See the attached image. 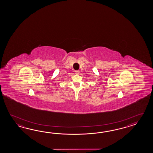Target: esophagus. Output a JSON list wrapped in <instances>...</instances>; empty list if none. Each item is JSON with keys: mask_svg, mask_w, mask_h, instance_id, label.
I'll use <instances>...</instances> for the list:
<instances>
[{"mask_svg": "<svg viewBox=\"0 0 153 153\" xmlns=\"http://www.w3.org/2000/svg\"><path fill=\"white\" fill-rule=\"evenodd\" d=\"M75 74H79V71H75Z\"/></svg>", "mask_w": 153, "mask_h": 153, "instance_id": "1", "label": "esophagus"}]
</instances>
